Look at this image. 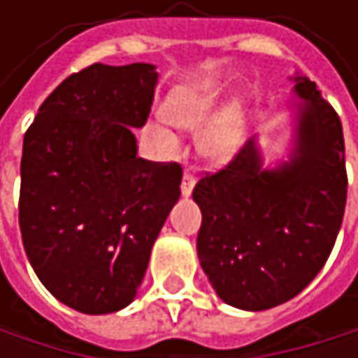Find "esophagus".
Instances as JSON below:
<instances>
[{
    "mask_svg": "<svg viewBox=\"0 0 358 358\" xmlns=\"http://www.w3.org/2000/svg\"><path fill=\"white\" fill-rule=\"evenodd\" d=\"M192 188H194V176H192L190 172H184V176H182V186H180L182 196H190Z\"/></svg>",
    "mask_w": 358,
    "mask_h": 358,
    "instance_id": "obj_1",
    "label": "esophagus"
}]
</instances>
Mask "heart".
<instances>
[{
  "instance_id": "1",
  "label": "heart",
  "mask_w": 358,
  "mask_h": 358,
  "mask_svg": "<svg viewBox=\"0 0 358 358\" xmlns=\"http://www.w3.org/2000/svg\"><path fill=\"white\" fill-rule=\"evenodd\" d=\"M222 89L217 83L205 80L174 89L166 103L164 117L186 132H196V151L209 166L228 164L241 149L247 130V103L232 99L217 109ZM149 141L166 155L178 151V136L164 124L147 126Z\"/></svg>"
}]
</instances>
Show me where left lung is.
Instances as JSON below:
<instances>
[{
	"label": "left lung",
	"instance_id": "obj_1",
	"mask_svg": "<svg viewBox=\"0 0 358 358\" xmlns=\"http://www.w3.org/2000/svg\"><path fill=\"white\" fill-rule=\"evenodd\" d=\"M290 159L265 168L255 138L196 182V255L217 296L245 311L278 307L322 271L346 205L344 134L317 85L296 74Z\"/></svg>",
	"mask_w": 358,
	"mask_h": 358
}]
</instances>
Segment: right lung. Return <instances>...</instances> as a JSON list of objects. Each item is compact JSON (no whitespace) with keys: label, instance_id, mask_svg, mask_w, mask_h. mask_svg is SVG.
I'll list each match as a JSON object with an SVG mask.
<instances>
[{"label":"right lung","instance_id":"1","mask_svg":"<svg viewBox=\"0 0 358 358\" xmlns=\"http://www.w3.org/2000/svg\"><path fill=\"white\" fill-rule=\"evenodd\" d=\"M153 64L68 76L24 134L18 220L41 284L87 315L128 307L180 199L178 164L136 155L157 87Z\"/></svg>","mask_w":358,"mask_h":358}]
</instances>
